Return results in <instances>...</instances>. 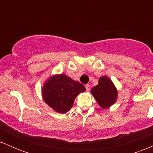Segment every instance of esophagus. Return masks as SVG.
Instances as JSON below:
<instances>
[{"mask_svg":"<svg viewBox=\"0 0 153 153\" xmlns=\"http://www.w3.org/2000/svg\"><path fill=\"white\" fill-rule=\"evenodd\" d=\"M85 88H86V91H90V89H91L90 85H88V84H87V85H85Z\"/></svg>","mask_w":153,"mask_h":153,"instance_id":"esophagus-1","label":"esophagus"}]
</instances>
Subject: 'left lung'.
<instances>
[{
  "label": "left lung",
  "instance_id": "8db88e82",
  "mask_svg": "<svg viewBox=\"0 0 153 153\" xmlns=\"http://www.w3.org/2000/svg\"><path fill=\"white\" fill-rule=\"evenodd\" d=\"M98 104L102 108H107L117 102L118 91L113 81L107 76H101L99 83L91 91Z\"/></svg>",
  "mask_w": 153,
  "mask_h": 153
}]
</instances>
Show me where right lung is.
Listing matches in <instances>:
<instances>
[{"label":"right lung","mask_w":153,"mask_h":153,"mask_svg":"<svg viewBox=\"0 0 153 153\" xmlns=\"http://www.w3.org/2000/svg\"><path fill=\"white\" fill-rule=\"evenodd\" d=\"M85 91V86L80 82L65 74H56L51 75L44 82L42 96L54 111L65 114L71 110L78 95Z\"/></svg>","instance_id":"1"}]
</instances>
